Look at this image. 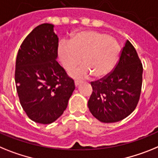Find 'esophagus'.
Segmentation results:
<instances>
[{"label": "esophagus", "mask_w": 158, "mask_h": 158, "mask_svg": "<svg viewBox=\"0 0 158 158\" xmlns=\"http://www.w3.org/2000/svg\"><path fill=\"white\" fill-rule=\"evenodd\" d=\"M81 83V80H75V85L77 87Z\"/></svg>", "instance_id": "34e87169"}]
</instances>
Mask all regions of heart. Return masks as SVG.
I'll return each mask as SVG.
<instances>
[{"instance_id": "1", "label": "heart", "mask_w": 158, "mask_h": 158, "mask_svg": "<svg viewBox=\"0 0 158 158\" xmlns=\"http://www.w3.org/2000/svg\"><path fill=\"white\" fill-rule=\"evenodd\" d=\"M118 41L105 33L96 31H82L74 35L69 44L59 46L58 55L66 70H71L84 64L70 72L76 78L106 76L112 71L120 55Z\"/></svg>"}]
</instances>
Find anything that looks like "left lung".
<instances>
[{
  "mask_svg": "<svg viewBox=\"0 0 158 158\" xmlns=\"http://www.w3.org/2000/svg\"><path fill=\"white\" fill-rule=\"evenodd\" d=\"M143 68L136 50L127 40L114 69L102 79L91 82L93 91L88 108L102 123L126 118L138 103L142 90Z\"/></svg>",
  "mask_w": 158,
  "mask_h": 158,
  "instance_id": "1",
  "label": "left lung"
}]
</instances>
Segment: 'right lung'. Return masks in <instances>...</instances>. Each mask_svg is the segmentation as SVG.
I'll return each instance as SVG.
<instances>
[{"mask_svg": "<svg viewBox=\"0 0 158 158\" xmlns=\"http://www.w3.org/2000/svg\"><path fill=\"white\" fill-rule=\"evenodd\" d=\"M54 25L35 27L17 53L15 82L20 105L31 120L50 124L63 114L75 90L74 80L56 61L59 38Z\"/></svg>", "mask_w": 158, "mask_h": 158, "instance_id": "right-lung-1", "label": "right lung"}]
</instances>
